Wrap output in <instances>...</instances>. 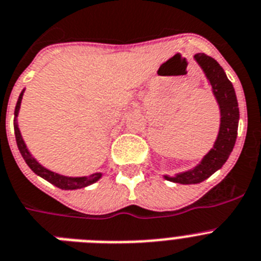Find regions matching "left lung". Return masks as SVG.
<instances>
[{
    "label": "left lung",
    "mask_w": 261,
    "mask_h": 261,
    "mask_svg": "<svg viewBox=\"0 0 261 261\" xmlns=\"http://www.w3.org/2000/svg\"><path fill=\"white\" fill-rule=\"evenodd\" d=\"M194 58L206 73L207 79L210 80L213 92L219 104L220 128L214 148L204 155L197 168L182 174H177L175 177L165 175L168 181L184 185L199 184L223 166L227 158L230 157L237 141L238 124H239V107H238L237 95L232 83L226 76L223 68L214 58L206 54H197Z\"/></svg>",
    "instance_id": "left-lung-1"
}]
</instances>
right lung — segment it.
I'll use <instances>...</instances> for the list:
<instances>
[{
    "instance_id": "obj_1",
    "label": "right lung",
    "mask_w": 261,
    "mask_h": 261,
    "mask_svg": "<svg viewBox=\"0 0 261 261\" xmlns=\"http://www.w3.org/2000/svg\"><path fill=\"white\" fill-rule=\"evenodd\" d=\"M23 92L19 95L18 101H17V106H15V120H14V133H15V140H17V146H18L19 152H21L22 157H23L24 162L29 165V168L34 171L35 174L41 175L42 178H44L46 181H48L50 184H53L54 186L59 189H63V190H75V189H82L86 188L88 185H92L100 179L101 177V173H95V174L90 175V177H79V178H71V177H64V175L57 174L54 171H50L47 169H44L42 165L38 164L34 158L31 157V154L29 153L28 148L24 145L23 140H22V136L19 133L18 125H17V116H18L19 106H21V100Z\"/></svg>"
}]
</instances>
